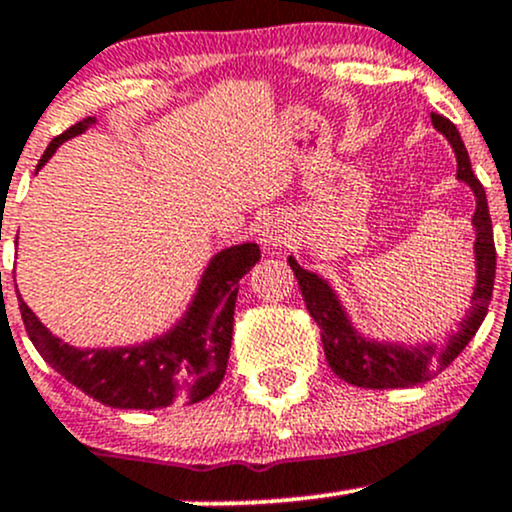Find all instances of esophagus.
<instances>
[{"mask_svg":"<svg viewBox=\"0 0 512 512\" xmlns=\"http://www.w3.org/2000/svg\"><path fill=\"white\" fill-rule=\"evenodd\" d=\"M258 241H261L266 249H273V246H280L288 241V229H285V224L280 222V219L268 217L258 224Z\"/></svg>","mask_w":512,"mask_h":512,"instance_id":"obj_1","label":"esophagus"}]
</instances>
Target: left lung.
Returning a JSON list of instances; mask_svg holds the SVG:
<instances>
[{
    "label": "left lung",
    "mask_w": 512,
    "mask_h": 512,
    "mask_svg": "<svg viewBox=\"0 0 512 512\" xmlns=\"http://www.w3.org/2000/svg\"><path fill=\"white\" fill-rule=\"evenodd\" d=\"M432 126L439 134L447 136L449 146L456 156V178L466 183L476 197V212L471 224L476 229L474 254H476V285L471 293V310L459 322V332L449 334L447 344H395L376 342L356 332L346 315L344 305L327 280L317 273L305 271L293 256L288 258L295 278H298L300 293L305 298L312 320L317 322L322 334L324 356L327 364L339 378L359 388H410L425 383L442 373L464 346L474 339L488 312V302L493 295V278H496V246H493L491 214H488L486 190L478 183L471 170L469 153L461 141L456 126L449 119L432 114Z\"/></svg>",
    "instance_id": "8db88e82"
}]
</instances>
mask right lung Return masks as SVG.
<instances>
[{"label": "right lung", "mask_w": 512, "mask_h": 512, "mask_svg": "<svg viewBox=\"0 0 512 512\" xmlns=\"http://www.w3.org/2000/svg\"><path fill=\"white\" fill-rule=\"evenodd\" d=\"M87 117L56 136L43 151L36 170L46 166L63 141L95 124ZM261 258L258 244L222 249L207 263L188 312L161 337L117 349H78L48 332L19 295L21 320L38 349L65 381L97 403L122 410H156L173 403L210 398L227 371L234 332V305L239 280Z\"/></svg>", "instance_id": "right-lung-1"}]
</instances>
